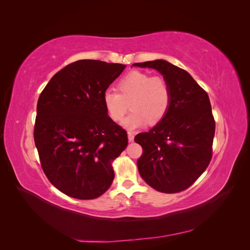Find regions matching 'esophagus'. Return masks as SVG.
I'll return each mask as SVG.
<instances>
[{"label": "esophagus", "instance_id": "obj_1", "mask_svg": "<svg viewBox=\"0 0 250 250\" xmlns=\"http://www.w3.org/2000/svg\"><path fill=\"white\" fill-rule=\"evenodd\" d=\"M128 140H129V142H132L134 140V135L132 132H128Z\"/></svg>", "mask_w": 250, "mask_h": 250}]
</instances>
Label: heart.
Listing matches in <instances>:
<instances>
[{
	"label": "heart",
	"instance_id": "heart-1",
	"mask_svg": "<svg viewBox=\"0 0 250 250\" xmlns=\"http://www.w3.org/2000/svg\"><path fill=\"white\" fill-rule=\"evenodd\" d=\"M118 91L105 90L102 101L109 118L120 122L122 121L130 105L132 111L123 122L128 129L146 125H154L167 115L172 93L170 85L164 78L148 73L133 70L125 74L118 81Z\"/></svg>",
	"mask_w": 250,
	"mask_h": 250
}]
</instances>
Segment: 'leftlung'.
Segmentation results:
<instances>
[{"instance_id": "1", "label": "left lung", "mask_w": 250, "mask_h": 250, "mask_svg": "<svg viewBox=\"0 0 250 250\" xmlns=\"http://www.w3.org/2000/svg\"><path fill=\"white\" fill-rule=\"evenodd\" d=\"M133 65L157 70L172 93L165 118L148 132L135 135L143 148L139 172L158 192L187 190L206 171L213 155L216 125L208 95L187 71L166 60Z\"/></svg>"}]
</instances>
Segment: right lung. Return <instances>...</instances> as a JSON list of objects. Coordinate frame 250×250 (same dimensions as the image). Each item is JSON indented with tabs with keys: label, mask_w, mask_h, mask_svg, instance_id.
Wrapping results in <instances>:
<instances>
[{
	"label": "right lung",
	"mask_w": 250,
	"mask_h": 250,
	"mask_svg": "<svg viewBox=\"0 0 250 250\" xmlns=\"http://www.w3.org/2000/svg\"><path fill=\"white\" fill-rule=\"evenodd\" d=\"M125 66L78 60L56 73L39 98L34 142L42 168L70 197L98 198L115 178L112 162L128 138L108 117L102 96Z\"/></svg>",
	"instance_id": "1"
}]
</instances>
